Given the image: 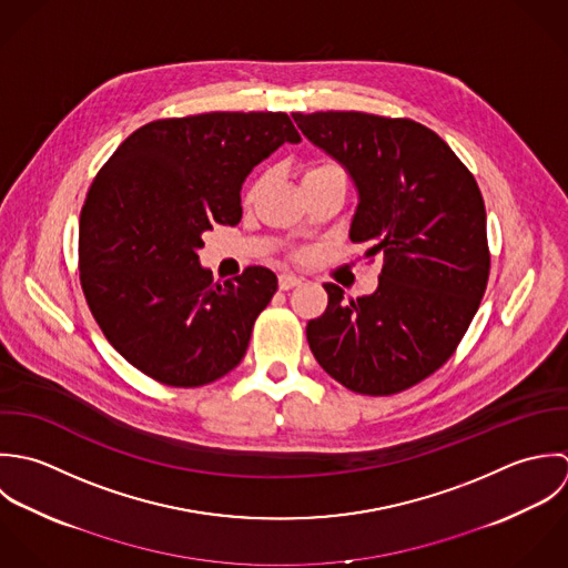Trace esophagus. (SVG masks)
<instances>
[{"label":"esophagus","instance_id":"34e87169","mask_svg":"<svg viewBox=\"0 0 568 568\" xmlns=\"http://www.w3.org/2000/svg\"><path fill=\"white\" fill-rule=\"evenodd\" d=\"M303 283V278H298V276H294V274H281L278 276V287L283 290V292H287V290H292V287H298Z\"/></svg>","mask_w":568,"mask_h":568}]
</instances>
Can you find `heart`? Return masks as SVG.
Instances as JSON below:
<instances>
[{
  "instance_id": "b5f03b06",
  "label": "heart",
  "mask_w": 568,
  "mask_h": 568,
  "mask_svg": "<svg viewBox=\"0 0 568 568\" xmlns=\"http://www.w3.org/2000/svg\"><path fill=\"white\" fill-rule=\"evenodd\" d=\"M332 171H342L341 166L336 164V162H329V160H321V162H314L307 171H305V178H314V175H321V173H332ZM265 186V175H258L252 184H250V189L245 191V200L247 202H252L258 193H261V189Z\"/></svg>"
}]
</instances>
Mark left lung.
Returning a JSON list of instances; mask_svg holds the SVG:
<instances>
[{
	"label": "left lung",
	"mask_w": 568,
	"mask_h": 568,
	"mask_svg": "<svg viewBox=\"0 0 568 568\" xmlns=\"http://www.w3.org/2000/svg\"><path fill=\"white\" fill-rule=\"evenodd\" d=\"M298 129L351 173L359 204L351 241L384 254L371 296L307 323L318 364L359 395L402 393L442 368L487 287L485 202L469 169L428 126L364 112L292 114Z\"/></svg>",
	"instance_id": "left-lung-1"
}]
</instances>
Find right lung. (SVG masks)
Masks as SVG:
<instances>
[{
    "label": "right lung",
    "instance_id": "1",
    "mask_svg": "<svg viewBox=\"0 0 568 568\" xmlns=\"http://www.w3.org/2000/svg\"><path fill=\"white\" fill-rule=\"evenodd\" d=\"M301 133L283 112L160 118L97 173L79 222L81 287L115 351L151 379L197 388L245 355L278 281L252 265L215 283L202 234L241 220V184Z\"/></svg>",
    "mask_w": 568,
    "mask_h": 568
}]
</instances>
